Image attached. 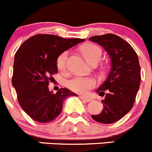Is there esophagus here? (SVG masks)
I'll use <instances>...</instances> for the list:
<instances>
[{
  "instance_id": "1",
  "label": "esophagus",
  "mask_w": 152,
  "mask_h": 152,
  "mask_svg": "<svg viewBox=\"0 0 152 152\" xmlns=\"http://www.w3.org/2000/svg\"><path fill=\"white\" fill-rule=\"evenodd\" d=\"M80 99H82L83 101H85L86 102H90L92 101L91 99L88 97H85V96H80Z\"/></svg>"
}]
</instances>
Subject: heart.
Masks as SVG:
<instances>
[{
    "mask_svg": "<svg viewBox=\"0 0 152 152\" xmlns=\"http://www.w3.org/2000/svg\"><path fill=\"white\" fill-rule=\"evenodd\" d=\"M84 55L90 63L99 62L102 58V52L101 48L94 44H88L82 48ZM68 52L65 51L61 53L57 59L56 65L59 70H65L67 66ZM96 85V80L93 77L76 76L70 79L67 82V87L78 93H87L90 89Z\"/></svg>",
    "mask_w": 152,
    "mask_h": 152,
    "instance_id": "b5f03b06",
    "label": "heart"
}]
</instances>
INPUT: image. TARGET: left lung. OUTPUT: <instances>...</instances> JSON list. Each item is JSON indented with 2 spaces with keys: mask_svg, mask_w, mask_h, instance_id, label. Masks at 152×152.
Returning a JSON list of instances; mask_svg holds the SVG:
<instances>
[{
  "mask_svg": "<svg viewBox=\"0 0 152 152\" xmlns=\"http://www.w3.org/2000/svg\"><path fill=\"white\" fill-rule=\"evenodd\" d=\"M105 49L111 59V68L105 82L96 90L104 109L93 120L102 124H113L125 116L132 108L140 87V67L133 48L124 39L113 34L89 38Z\"/></svg>",
  "mask_w": 152,
  "mask_h": 152,
  "instance_id": "left-lung-1",
  "label": "left lung"
}]
</instances>
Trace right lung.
Masks as SVG:
<instances>
[{
    "label": "right lung",
    "instance_id": "1",
    "mask_svg": "<svg viewBox=\"0 0 152 152\" xmlns=\"http://www.w3.org/2000/svg\"><path fill=\"white\" fill-rule=\"evenodd\" d=\"M85 39H65L53 34H37L26 40L17 50L14 61L12 85L20 105L33 120L47 123L60 115L63 102L77 96L67 88L53 93L48 88L52 75L58 71L61 53Z\"/></svg>",
    "mask_w": 152,
    "mask_h": 152
}]
</instances>
